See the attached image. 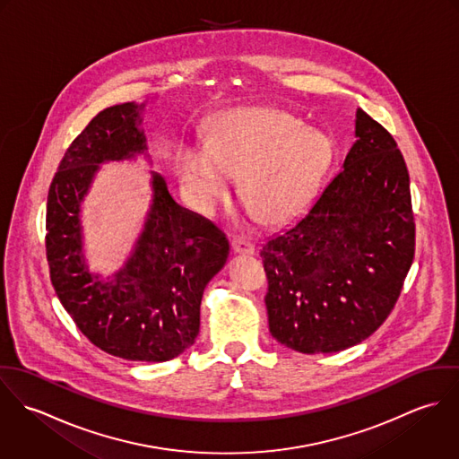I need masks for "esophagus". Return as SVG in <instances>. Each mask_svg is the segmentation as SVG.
I'll return each instance as SVG.
<instances>
[{
	"label": "esophagus",
	"instance_id": "obj_1",
	"mask_svg": "<svg viewBox=\"0 0 459 459\" xmlns=\"http://www.w3.org/2000/svg\"><path fill=\"white\" fill-rule=\"evenodd\" d=\"M231 251L235 255H255V246L249 240L244 238H233L231 240Z\"/></svg>",
	"mask_w": 459,
	"mask_h": 459
}]
</instances>
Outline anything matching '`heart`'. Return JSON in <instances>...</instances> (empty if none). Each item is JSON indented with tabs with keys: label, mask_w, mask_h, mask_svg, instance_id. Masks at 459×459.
Segmentation results:
<instances>
[{
	"label": "heart",
	"mask_w": 459,
	"mask_h": 459,
	"mask_svg": "<svg viewBox=\"0 0 459 459\" xmlns=\"http://www.w3.org/2000/svg\"><path fill=\"white\" fill-rule=\"evenodd\" d=\"M332 152L325 134L304 129L286 113L242 108L217 117L206 150H184L175 171L199 210L228 195L230 177L238 178L240 199L260 224L284 226L309 206Z\"/></svg>",
	"instance_id": "b5f03b06"
}]
</instances>
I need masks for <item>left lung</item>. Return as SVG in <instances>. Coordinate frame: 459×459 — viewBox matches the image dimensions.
Returning a JSON list of instances; mask_svg holds the SVG:
<instances>
[{"label": "left lung", "instance_id": "1", "mask_svg": "<svg viewBox=\"0 0 459 459\" xmlns=\"http://www.w3.org/2000/svg\"><path fill=\"white\" fill-rule=\"evenodd\" d=\"M355 137L311 210L263 246L270 333L300 353L341 351L369 337L391 315L413 262L404 159L362 109Z\"/></svg>", "mask_w": 459, "mask_h": 459}]
</instances>
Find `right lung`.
Instances as JSON below:
<instances>
[{
  "instance_id": "obj_1",
  "label": "right lung",
  "mask_w": 459,
  "mask_h": 459,
  "mask_svg": "<svg viewBox=\"0 0 459 459\" xmlns=\"http://www.w3.org/2000/svg\"><path fill=\"white\" fill-rule=\"evenodd\" d=\"M144 104L102 109L81 132L51 182L46 255L55 291L77 328L126 360L164 362L195 344L204 286L230 255L226 235L182 208L152 173V204L126 264L113 277L90 272L82 255L81 203L100 164L146 150Z\"/></svg>"
}]
</instances>
